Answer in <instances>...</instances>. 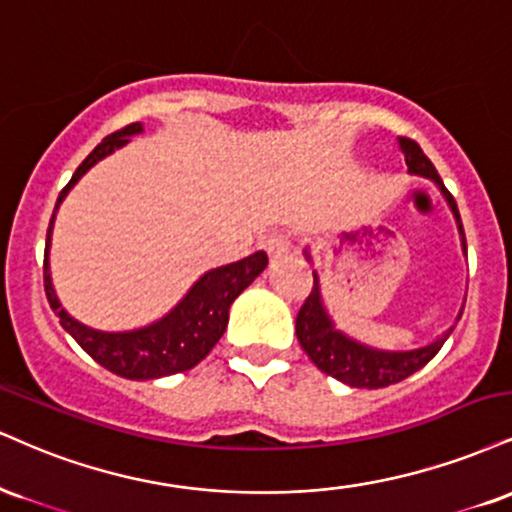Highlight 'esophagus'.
Returning a JSON list of instances; mask_svg holds the SVG:
<instances>
[{
  "instance_id": "esophagus-1",
  "label": "esophagus",
  "mask_w": 512,
  "mask_h": 512,
  "mask_svg": "<svg viewBox=\"0 0 512 512\" xmlns=\"http://www.w3.org/2000/svg\"><path fill=\"white\" fill-rule=\"evenodd\" d=\"M264 248H267L269 257L279 260V257L288 255V252H291V248H293L291 236H288L286 231H274L272 236H267V240H264Z\"/></svg>"
}]
</instances>
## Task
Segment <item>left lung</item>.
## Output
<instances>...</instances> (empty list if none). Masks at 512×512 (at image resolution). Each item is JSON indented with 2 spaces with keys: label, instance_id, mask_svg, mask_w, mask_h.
I'll return each mask as SVG.
<instances>
[{
  "label": "left lung",
  "instance_id": "8db88e82",
  "mask_svg": "<svg viewBox=\"0 0 512 512\" xmlns=\"http://www.w3.org/2000/svg\"><path fill=\"white\" fill-rule=\"evenodd\" d=\"M400 150H403L405 164H408V171L415 176H424L429 181H434L439 190L446 197L448 207H451L455 224H458L460 231V243H463V252L467 255V243H465V231L463 221H460L458 205H455L453 195L448 193L446 186H443L441 176L436 174L434 164L429 162V157L424 155L422 147L410 138L398 140ZM305 257L312 262L310 250H305ZM315 276V286H312V293L307 295V300L300 307L298 317H295V336H298L300 346L307 353L315 365L322 369L324 374L334 377L343 384L353 386V389H384V386L398 384V381L408 379L410 374H415L417 369L427 365L432 357L439 353L446 338L453 334V326L448 331L436 338L434 343L424 348L415 350H379L372 346H365V343L355 341L338 331L334 322H331L329 312H326L324 300H322V288H319V276ZM463 317L460 312L458 319Z\"/></svg>",
  "mask_w": 512,
  "mask_h": 512
}]
</instances>
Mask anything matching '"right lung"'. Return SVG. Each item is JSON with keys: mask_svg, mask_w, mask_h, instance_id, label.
Returning <instances> with one entry per match:
<instances>
[{"mask_svg": "<svg viewBox=\"0 0 512 512\" xmlns=\"http://www.w3.org/2000/svg\"><path fill=\"white\" fill-rule=\"evenodd\" d=\"M143 133L140 123L121 128L102 140L83 164L78 166L76 174L66 183L57 197L52 219H49L47 243H45V293L49 307L59 317V324L76 338L80 348L88 353L97 365H102L109 372L119 374L123 379H159L169 374L186 372L193 369L197 362L205 360L209 350L217 346V341L224 336L226 324H229L231 303L238 298L252 281L257 279L267 267V252H255V255L243 257V260L224 264V267L209 269L200 279L193 283V288L183 295V300L174 310L166 312L162 319L133 331H100L92 326L80 324L59 303L57 293L52 286V274H49V243H52V229L57 209L69 190L95 166L100 159L112 155L128 143L131 135Z\"/></svg>", "mask_w": 512, "mask_h": 512, "instance_id": "1", "label": "right lung"}]
</instances>
